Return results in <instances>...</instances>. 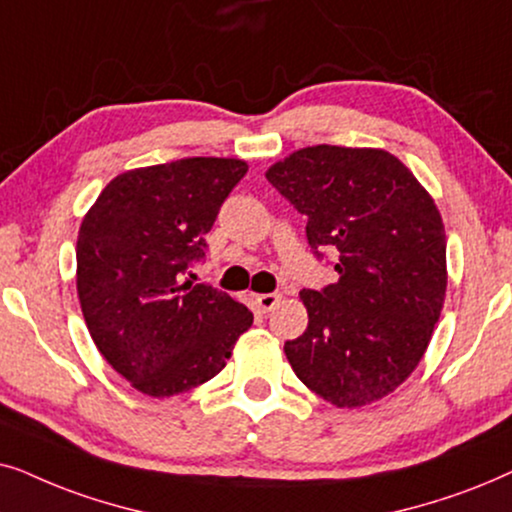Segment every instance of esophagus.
I'll use <instances>...</instances> for the list:
<instances>
[{
  "label": "esophagus",
  "instance_id": "esophagus-1",
  "mask_svg": "<svg viewBox=\"0 0 512 512\" xmlns=\"http://www.w3.org/2000/svg\"><path fill=\"white\" fill-rule=\"evenodd\" d=\"M278 299H281V295H278V292H264V295L257 297V306H260L262 313H267V311H271L278 304Z\"/></svg>",
  "mask_w": 512,
  "mask_h": 512
}]
</instances>
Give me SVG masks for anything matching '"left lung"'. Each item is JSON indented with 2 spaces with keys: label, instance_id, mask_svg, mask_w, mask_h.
Wrapping results in <instances>:
<instances>
[{
  "label": "left lung",
  "instance_id": "obj_1",
  "mask_svg": "<svg viewBox=\"0 0 512 512\" xmlns=\"http://www.w3.org/2000/svg\"><path fill=\"white\" fill-rule=\"evenodd\" d=\"M339 281L302 290L304 335L285 342L292 370L337 407L395 391L431 342L447 290L442 217L417 177L384 149L316 145L267 170Z\"/></svg>",
  "mask_w": 512,
  "mask_h": 512
}]
</instances>
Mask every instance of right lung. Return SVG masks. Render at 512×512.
Instances as JSON below:
<instances>
[{
	"label": "right lung",
	"instance_id": "right-lung-1",
	"mask_svg": "<svg viewBox=\"0 0 512 512\" xmlns=\"http://www.w3.org/2000/svg\"><path fill=\"white\" fill-rule=\"evenodd\" d=\"M245 173V161L213 156L128 170L81 222L77 292L88 332L140 393L168 398L213 379L252 325L227 292L185 281Z\"/></svg>",
	"mask_w": 512,
	"mask_h": 512
}]
</instances>
